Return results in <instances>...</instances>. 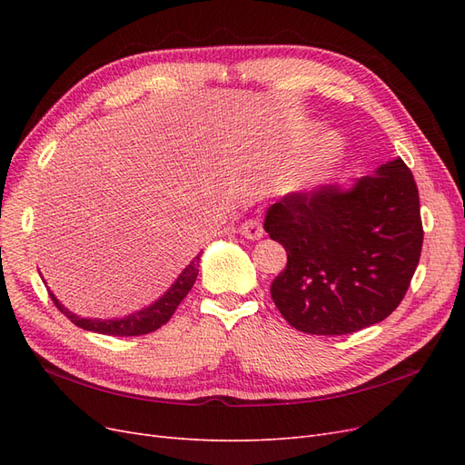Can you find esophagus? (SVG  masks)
I'll list each match as a JSON object with an SVG mask.
<instances>
[{"mask_svg":"<svg viewBox=\"0 0 465 465\" xmlns=\"http://www.w3.org/2000/svg\"><path fill=\"white\" fill-rule=\"evenodd\" d=\"M241 232L244 238H248V241H260L263 236V224L260 219H248L242 223Z\"/></svg>","mask_w":465,"mask_h":465,"instance_id":"34e87169","label":"esophagus"}]
</instances>
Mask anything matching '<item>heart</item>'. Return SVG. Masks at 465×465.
<instances>
[{"instance_id": "b5f03b06", "label": "heart", "mask_w": 465, "mask_h": 465, "mask_svg": "<svg viewBox=\"0 0 465 465\" xmlns=\"http://www.w3.org/2000/svg\"><path fill=\"white\" fill-rule=\"evenodd\" d=\"M343 154V142L340 135L330 134L320 139V143L312 149L306 159L299 164H294L285 176L281 178V188L287 192L304 190L308 186L316 184L318 180L326 176L331 168L340 163Z\"/></svg>"}]
</instances>
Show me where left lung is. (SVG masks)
I'll return each mask as SVG.
<instances>
[{"label":"left lung","instance_id":"1","mask_svg":"<svg viewBox=\"0 0 465 465\" xmlns=\"http://www.w3.org/2000/svg\"><path fill=\"white\" fill-rule=\"evenodd\" d=\"M265 232L287 250L272 299L292 328L345 335L388 318L423 248L419 192L401 159L353 186L291 192L267 209Z\"/></svg>","mask_w":465,"mask_h":465}]
</instances>
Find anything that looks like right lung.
<instances>
[{
    "mask_svg": "<svg viewBox=\"0 0 465 465\" xmlns=\"http://www.w3.org/2000/svg\"><path fill=\"white\" fill-rule=\"evenodd\" d=\"M200 258H202V254H198L190 262V265L186 267V270L182 272L178 275V279L174 281V285L168 289L157 302H153L151 306L143 308V311L134 312V314L125 316V318H120V320H89V318H79L74 312H69L67 308H64L52 292H50V297H52L55 308H58L62 314H65L69 320H72L75 326L87 330V331H96V333H104V335H118V337L151 333L154 330H159L161 326H164V323L173 318L178 304L184 301V297L190 292V289L193 287L195 277H198V272H200L198 270V267H200Z\"/></svg>",
    "mask_w": 465,
    "mask_h": 465,
    "instance_id": "add662e5",
    "label": "right lung"
}]
</instances>
